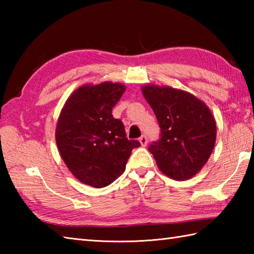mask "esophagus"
<instances>
[{"label": "esophagus", "mask_w": 254, "mask_h": 254, "mask_svg": "<svg viewBox=\"0 0 254 254\" xmlns=\"http://www.w3.org/2000/svg\"><path fill=\"white\" fill-rule=\"evenodd\" d=\"M139 143H141L142 146H146V144H147L146 135H142L141 137H139Z\"/></svg>", "instance_id": "obj_1"}]
</instances>
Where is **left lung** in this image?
Returning <instances> with one entry per match:
<instances>
[{
	"label": "left lung",
	"mask_w": 254,
	"mask_h": 254,
	"mask_svg": "<svg viewBox=\"0 0 254 254\" xmlns=\"http://www.w3.org/2000/svg\"><path fill=\"white\" fill-rule=\"evenodd\" d=\"M145 99L160 133L148 146L159 169L176 180L195 176L206 164L216 141V122L206 105L187 91L147 85Z\"/></svg>",
	"instance_id": "1"
}]
</instances>
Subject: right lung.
Listing matches in <instances>:
<instances>
[{
    "mask_svg": "<svg viewBox=\"0 0 254 254\" xmlns=\"http://www.w3.org/2000/svg\"><path fill=\"white\" fill-rule=\"evenodd\" d=\"M126 91L122 84L106 82L83 86L66 100L58 120L56 141L69 171L86 185L104 188L126 170L132 149L141 146L127 139L112 108Z\"/></svg>",
    "mask_w": 254,
    "mask_h": 254,
    "instance_id": "1",
    "label": "right lung"
}]
</instances>
